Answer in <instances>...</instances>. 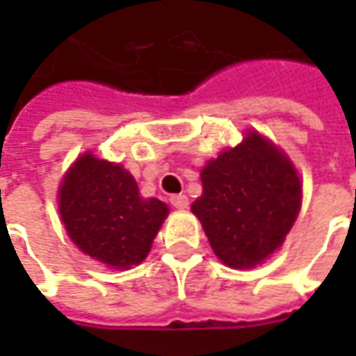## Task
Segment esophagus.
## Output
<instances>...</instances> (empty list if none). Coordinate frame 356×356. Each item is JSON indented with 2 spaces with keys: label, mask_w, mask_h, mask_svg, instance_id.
Wrapping results in <instances>:
<instances>
[{
  "label": "esophagus",
  "mask_w": 356,
  "mask_h": 356,
  "mask_svg": "<svg viewBox=\"0 0 356 356\" xmlns=\"http://www.w3.org/2000/svg\"><path fill=\"white\" fill-rule=\"evenodd\" d=\"M170 202L173 208H177V209L188 208V198H186L185 194H175V196H171Z\"/></svg>",
  "instance_id": "esophagus-1"
}]
</instances>
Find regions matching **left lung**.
Masks as SVG:
<instances>
[{"label":"left lung","instance_id":"1","mask_svg":"<svg viewBox=\"0 0 356 356\" xmlns=\"http://www.w3.org/2000/svg\"><path fill=\"white\" fill-rule=\"evenodd\" d=\"M204 194L193 204L216 255L250 268L275 252L301 204V183L286 156L257 133L202 170Z\"/></svg>","mask_w":356,"mask_h":356}]
</instances>
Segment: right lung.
Returning <instances> with one entry per match:
<instances>
[{"mask_svg": "<svg viewBox=\"0 0 356 356\" xmlns=\"http://www.w3.org/2000/svg\"><path fill=\"white\" fill-rule=\"evenodd\" d=\"M58 209L74 244L114 268L139 265L168 216L163 202L140 198L124 168L91 154L81 156L66 173Z\"/></svg>", "mask_w": 356, "mask_h": 356, "instance_id": "right-lung-1", "label": "right lung"}]
</instances>
